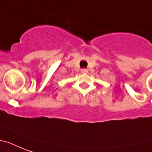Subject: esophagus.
<instances>
[{"mask_svg": "<svg viewBox=\"0 0 152 152\" xmlns=\"http://www.w3.org/2000/svg\"><path fill=\"white\" fill-rule=\"evenodd\" d=\"M88 70L87 69H81V72L83 74H86V73H88Z\"/></svg>", "mask_w": 152, "mask_h": 152, "instance_id": "obj_1", "label": "esophagus"}]
</instances>
